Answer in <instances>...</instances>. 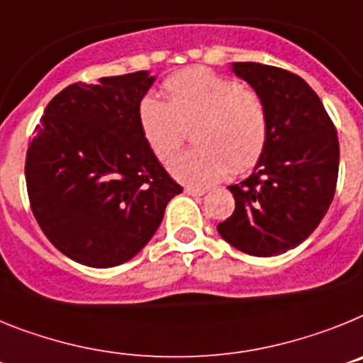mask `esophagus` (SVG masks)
<instances>
[{"label":"esophagus","mask_w":363,"mask_h":363,"mask_svg":"<svg viewBox=\"0 0 363 363\" xmlns=\"http://www.w3.org/2000/svg\"><path fill=\"white\" fill-rule=\"evenodd\" d=\"M184 191L188 195H204L206 190L204 188H195V186H184Z\"/></svg>","instance_id":"esophagus-1"}]
</instances>
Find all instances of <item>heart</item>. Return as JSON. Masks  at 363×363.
Segmentation results:
<instances>
[{"label": "heart", "instance_id": "obj_1", "mask_svg": "<svg viewBox=\"0 0 363 363\" xmlns=\"http://www.w3.org/2000/svg\"><path fill=\"white\" fill-rule=\"evenodd\" d=\"M168 102L146 96L138 107L144 138L162 162L186 143L197 146L173 159L169 169L186 184L206 186L252 169L269 143V111L254 87L206 67L173 72L164 80Z\"/></svg>", "mask_w": 363, "mask_h": 363}]
</instances>
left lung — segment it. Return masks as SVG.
<instances>
[{"label":"left lung","mask_w":363,"mask_h":363,"mask_svg":"<svg viewBox=\"0 0 363 363\" xmlns=\"http://www.w3.org/2000/svg\"><path fill=\"white\" fill-rule=\"evenodd\" d=\"M234 72L263 96L269 143L250 177L228 186L234 213L217 225L238 250L270 257L313 234L338 181V133L320 96L291 71L238 62Z\"/></svg>","instance_id":"8db88e82"}]
</instances>
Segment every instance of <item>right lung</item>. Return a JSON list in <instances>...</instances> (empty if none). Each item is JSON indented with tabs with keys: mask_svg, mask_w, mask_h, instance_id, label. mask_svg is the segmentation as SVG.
I'll list each match as a JSON object with an SVG mask.
<instances>
[{
	"mask_svg": "<svg viewBox=\"0 0 363 363\" xmlns=\"http://www.w3.org/2000/svg\"><path fill=\"white\" fill-rule=\"evenodd\" d=\"M146 71L77 82L45 107L27 150L30 210L52 245L107 269L146 247L182 191L144 138L138 107Z\"/></svg>",
	"mask_w": 363,
	"mask_h": 363,
	"instance_id": "1",
	"label": "right lung"
}]
</instances>
